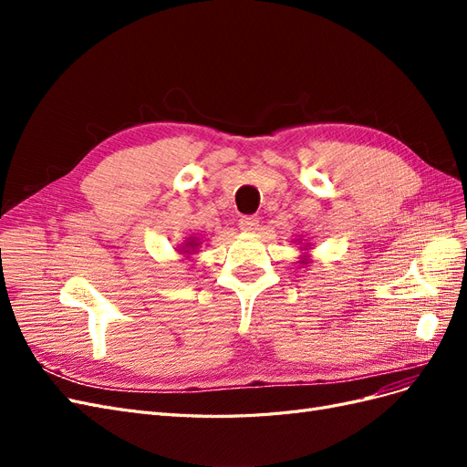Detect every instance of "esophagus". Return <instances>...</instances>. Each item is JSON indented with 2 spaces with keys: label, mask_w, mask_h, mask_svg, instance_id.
<instances>
[{
  "label": "esophagus",
  "mask_w": 467,
  "mask_h": 467,
  "mask_svg": "<svg viewBox=\"0 0 467 467\" xmlns=\"http://www.w3.org/2000/svg\"><path fill=\"white\" fill-rule=\"evenodd\" d=\"M239 230L245 232V234H255L259 230V220L253 218V216H245L239 220Z\"/></svg>",
  "instance_id": "obj_1"
}]
</instances>
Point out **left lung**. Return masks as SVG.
I'll return each instance as SVG.
<instances>
[{"label": "left lung", "mask_w": 467, "mask_h": 467, "mask_svg": "<svg viewBox=\"0 0 467 467\" xmlns=\"http://www.w3.org/2000/svg\"><path fill=\"white\" fill-rule=\"evenodd\" d=\"M296 245H300V253L302 255L298 257V265L302 266H307L309 263H312V253H309V249H312V245H309V242H306V239H294Z\"/></svg>", "instance_id": "left-lung-1"}]
</instances>
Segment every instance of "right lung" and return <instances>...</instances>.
I'll use <instances>...</instances> for the list:
<instances>
[{"instance_id":"add662e5","label":"right lung","mask_w":467,"mask_h":467,"mask_svg":"<svg viewBox=\"0 0 467 467\" xmlns=\"http://www.w3.org/2000/svg\"><path fill=\"white\" fill-rule=\"evenodd\" d=\"M202 245H204V237L192 234V235L182 237V242L177 247V253H179V255L185 257V259H192V255H196V253H199V249Z\"/></svg>"}]
</instances>
